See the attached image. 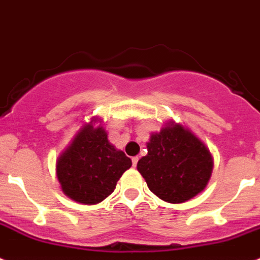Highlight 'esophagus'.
Here are the masks:
<instances>
[{
	"label": "esophagus",
	"mask_w": 260,
	"mask_h": 260,
	"mask_svg": "<svg viewBox=\"0 0 260 260\" xmlns=\"http://www.w3.org/2000/svg\"><path fill=\"white\" fill-rule=\"evenodd\" d=\"M137 162H139V156H133V158H132L133 167H136V166H137Z\"/></svg>",
	"instance_id": "obj_1"
}]
</instances>
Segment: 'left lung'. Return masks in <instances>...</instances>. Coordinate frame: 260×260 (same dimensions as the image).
I'll return each instance as SVG.
<instances>
[{"instance_id": "obj_1", "label": "left lung", "mask_w": 260, "mask_h": 260, "mask_svg": "<svg viewBox=\"0 0 260 260\" xmlns=\"http://www.w3.org/2000/svg\"><path fill=\"white\" fill-rule=\"evenodd\" d=\"M147 154L137 170L156 197L182 203L202 193L211 179L214 158L205 142L184 124L168 120L150 133Z\"/></svg>"}]
</instances>
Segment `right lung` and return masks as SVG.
<instances>
[{
  "mask_svg": "<svg viewBox=\"0 0 260 260\" xmlns=\"http://www.w3.org/2000/svg\"><path fill=\"white\" fill-rule=\"evenodd\" d=\"M97 122L100 124L95 127ZM101 123L97 116L84 123L55 163L62 191L81 205H97L109 197L132 166L123 151L110 144Z\"/></svg>",
  "mask_w": 260,
  "mask_h": 260,
  "instance_id": "obj_1",
  "label": "right lung"
}]
</instances>
